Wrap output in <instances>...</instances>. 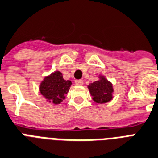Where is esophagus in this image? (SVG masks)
I'll return each instance as SVG.
<instances>
[{
	"label": "esophagus",
	"mask_w": 158,
	"mask_h": 158,
	"mask_svg": "<svg viewBox=\"0 0 158 158\" xmlns=\"http://www.w3.org/2000/svg\"><path fill=\"white\" fill-rule=\"evenodd\" d=\"M75 84L78 86H82L83 84V79H78V80H75Z\"/></svg>",
	"instance_id": "obj_1"
}]
</instances>
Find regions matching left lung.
Instances as JSON below:
<instances>
[{
  "label": "left lung",
  "mask_w": 158,
  "mask_h": 158,
  "mask_svg": "<svg viewBox=\"0 0 158 158\" xmlns=\"http://www.w3.org/2000/svg\"><path fill=\"white\" fill-rule=\"evenodd\" d=\"M92 100L98 104H104L113 99V84L103 75H100L99 80L88 86Z\"/></svg>",
  "instance_id": "left-lung-1"
}]
</instances>
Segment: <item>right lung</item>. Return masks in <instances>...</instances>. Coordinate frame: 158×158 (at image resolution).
Returning a JSON list of instances; mask_svg holds the SVG:
<instances>
[{
  "instance_id": "1",
  "label": "right lung",
  "mask_w": 158,
  "mask_h": 158,
  "mask_svg": "<svg viewBox=\"0 0 158 158\" xmlns=\"http://www.w3.org/2000/svg\"><path fill=\"white\" fill-rule=\"evenodd\" d=\"M71 84V81L65 80L62 74L57 70L44 79L40 84V92L48 101L58 105L66 98Z\"/></svg>"
}]
</instances>
